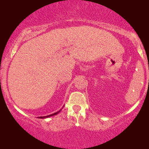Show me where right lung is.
Instances as JSON below:
<instances>
[{
	"mask_svg": "<svg viewBox=\"0 0 149 149\" xmlns=\"http://www.w3.org/2000/svg\"><path fill=\"white\" fill-rule=\"evenodd\" d=\"M61 112V110L58 111V112H55V113H53L52 114V115H47V116H43V117H38V118H40V119H44V118H49V117H51V116H53V115H56L57 114H58L59 112Z\"/></svg>",
	"mask_w": 149,
	"mask_h": 149,
	"instance_id": "obj_1",
	"label": "right lung"
}]
</instances>
